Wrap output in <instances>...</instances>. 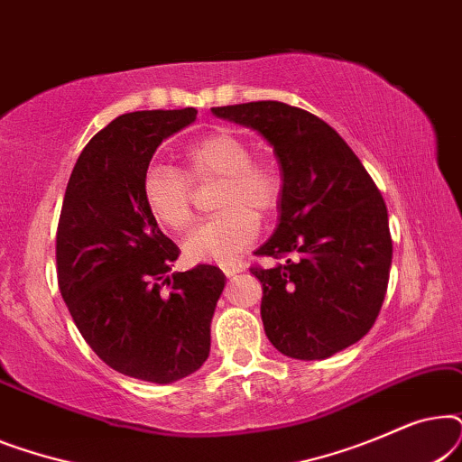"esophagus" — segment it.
<instances>
[{
    "label": "esophagus",
    "mask_w": 462,
    "mask_h": 462,
    "mask_svg": "<svg viewBox=\"0 0 462 462\" xmlns=\"http://www.w3.org/2000/svg\"><path fill=\"white\" fill-rule=\"evenodd\" d=\"M242 271H244L242 264H236V263H225L223 264V273L226 277H236L237 273H242Z\"/></svg>",
    "instance_id": "34e87169"
}]
</instances>
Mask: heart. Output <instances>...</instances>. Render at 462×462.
<instances>
[{
	"label": "heart",
	"instance_id": "b5f03b06",
	"mask_svg": "<svg viewBox=\"0 0 462 462\" xmlns=\"http://www.w3.org/2000/svg\"><path fill=\"white\" fill-rule=\"evenodd\" d=\"M185 170L151 163L143 174V201L151 217L170 231L191 223L193 185L218 180L214 217L201 220L185 239V254L198 263H229L256 239L258 218L282 199V176L271 162L252 157L244 138L218 132L185 151Z\"/></svg>",
	"mask_w": 462,
	"mask_h": 462
}]
</instances>
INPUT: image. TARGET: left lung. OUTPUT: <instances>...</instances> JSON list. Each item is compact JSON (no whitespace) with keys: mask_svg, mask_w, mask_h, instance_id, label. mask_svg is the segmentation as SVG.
Here are the masks:
<instances>
[{"mask_svg":"<svg viewBox=\"0 0 462 462\" xmlns=\"http://www.w3.org/2000/svg\"><path fill=\"white\" fill-rule=\"evenodd\" d=\"M212 113L261 132L282 166L280 225L256 250L277 264L250 267L271 345L324 359L357 343L381 313L393 256L374 180L337 130L299 106L258 100Z\"/></svg>","mask_w":462,"mask_h":462,"instance_id":"obj_1","label":"left lung"}]
</instances>
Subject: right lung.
<instances>
[{
    "mask_svg": "<svg viewBox=\"0 0 462 462\" xmlns=\"http://www.w3.org/2000/svg\"><path fill=\"white\" fill-rule=\"evenodd\" d=\"M193 106L113 119L81 151L56 229L62 300L90 349L119 374L174 383L210 353L225 273L198 264L166 273L180 250L143 201V174L163 138L195 122ZM168 285L170 293H162Z\"/></svg>",
    "mask_w": 462,
    "mask_h": 462,
    "instance_id": "1",
    "label": "right lung"
}]
</instances>
